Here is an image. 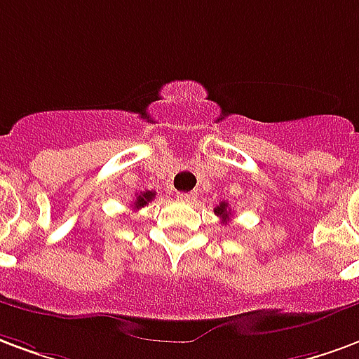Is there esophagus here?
<instances>
[{
	"label": "esophagus",
	"instance_id": "34e87169",
	"mask_svg": "<svg viewBox=\"0 0 359 359\" xmlns=\"http://www.w3.org/2000/svg\"><path fill=\"white\" fill-rule=\"evenodd\" d=\"M177 198H179L180 201H187V203H190V201H194L196 198H198V194L196 192H179L177 194Z\"/></svg>",
	"mask_w": 359,
	"mask_h": 359
}]
</instances>
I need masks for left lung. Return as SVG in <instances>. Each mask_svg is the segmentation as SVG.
<instances>
[{
	"instance_id": "left-lung-1",
	"label": "left lung",
	"mask_w": 359,
	"mask_h": 359,
	"mask_svg": "<svg viewBox=\"0 0 359 359\" xmlns=\"http://www.w3.org/2000/svg\"><path fill=\"white\" fill-rule=\"evenodd\" d=\"M215 215H217V217H220V219H222V224H226L228 220H230V207H228V203H224V201H222V203H219V205L215 207Z\"/></svg>"
}]
</instances>
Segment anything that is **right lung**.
I'll list each match as a JSON object with an SVG mask.
<instances>
[{
  "label": "right lung",
  "instance_id": "1",
  "mask_svg": "<svg viewBox=\"0 0 359 359\" xmlns=\"http://www.w3.org/2000/svg\"><path fill=\"white\" fill-rule=\"evenodd\" d=\"M156 198V192H150V190H146V192H140L137 194V198H135V201H133V207L135 209H140V207H146L150 201Z\"/></svg>",
  "mask_w": 359,
  "mask_h": 359
}]
</instances>
